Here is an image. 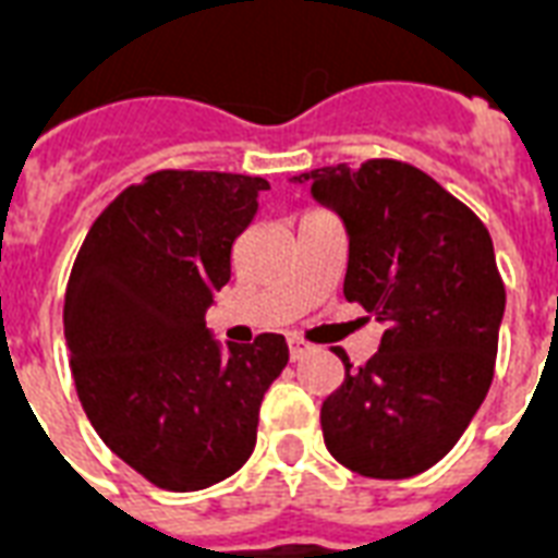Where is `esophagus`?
I'll return each instance as SVG.
<instances>
[{"label": "esophagus", "mask_w": 558, "mask_h": 558, "mask_svg": "<svg viewBox=\"0 0 558 558\" xmlns=\"http://www.w3.org/2000/svg\"><path fill=\"white\" fill-rule=\"evenodd\" d=\"M310 350H313V348H310V344H306L304 339H295V336L289 339V356L295 359V362H298V359H304L306 353H310Z\"/></svg>", "instance_id": "obj_1"}]
</instances>
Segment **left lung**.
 I'll return each instance as SVG.
<instances>
[{"label": "left lung", "instance_id": "left-lung-1", "mask_svg": "<svg viewBox=\"0 0 558 558\" xmlns=\"http://www.w3.org/2000/svg\"><path fill=\"white\" fill-rule=\"evenodd\" d=\"M292 182L341 219L344 298L385 324L365 367L336 350L344 381L324 399V442L359 475H420L449 454L493 385L507 306L493 236L405 161L336 165Z\"/></svg>", "mask_w": 558, "mask_h": 558}]
</instances>
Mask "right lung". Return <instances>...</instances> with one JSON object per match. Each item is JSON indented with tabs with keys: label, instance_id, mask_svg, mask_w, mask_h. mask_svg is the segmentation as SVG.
I'll list each match as a JSON object with an SVG mask.
<instances>
[{
	"label": "right lung",
	"instance_id": "add662e5",
	"mask_svg": "<svg viewBox=\"0 0 558 558\" xmlns=\"http://www.w3.org/2000/svg\"><path fill=\"white\" fill-rule=\"evenodd\" d=\"M263 191L260 177L159 170L109 202L74 263L63 327L77 397L100 440L161 489L234 475L289 362L278 332L222 344L205 327Z\"/></svg>",
	"mask_w": 558,
	"mask_h": 558
}]
</instances>
